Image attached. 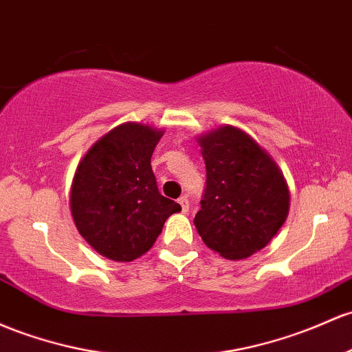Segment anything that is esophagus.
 <instances>
[{"label":"esophagus","mask_w":352,"mask_h":352,"mask_svg":"<svg viewBox=\"0 0 352 352\" xmlns=\"http://www.w3.org/2000/svg\"><path fill=\"white\" fill-rule=\"evenodd\" d=\"M179 204H180V207H182V210L184 212H187L188 210V199L185 195H182L179 199Z\"/></svg>","instance_id":"1"}]
</instances>
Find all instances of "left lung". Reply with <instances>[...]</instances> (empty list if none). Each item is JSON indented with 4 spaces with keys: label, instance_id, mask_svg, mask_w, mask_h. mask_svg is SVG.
Returning a JSON list of instances; mask_svg holds the SVG:
<instances>
[{
    "label": "left lung",
    "instance_id": "left-lung-1",
    "mask_svg": "<svg viewBox=\"0 0 352 352\" xmlns=\"http://www.w3.org/2000/svg\"><path fill=\"white\" fill-rule=\"evenodd\" d=\"M206 188L194 223L207 247L244 258L269 244L289 212L283 172L249 135L222 126L199 138Z\"/></svg>",
    "mask_w": 352,
    "mask_h": 352
}]
</instances>
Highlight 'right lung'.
I'll return each instance as SVG.
<instances>
[{"mask_svg": "<svg viewBox=\"0 0 352 352\" xmlns=\"http://www.w3.org/2000/svg\"><path fill=\"white\" fill-rule=\"evenodd\" d=\"M162 133L123 123L91 146L76 168L69 207L82 237L111 261L145 254L180 206L158 192L150 158Z\"/></svg>", "mask_w": 352, "mask_h": 352, "instance_id": "right-lung-1", "label": "right lung"}]
</instances>
